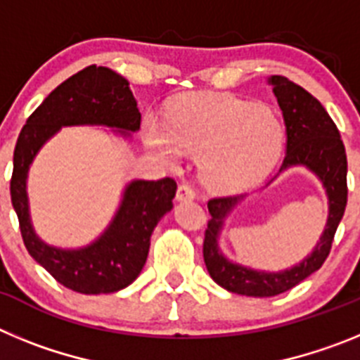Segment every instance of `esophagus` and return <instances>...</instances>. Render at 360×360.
Returning <instances> with one entry per match:
<instances>
[{"label":"esophagus","instance_id":"esophagus-1","mask_svg":"<svg viewBox=\"0 0 360 360\" xmlns=\"http://www.w3.org/2000/svg\"><path fill=\"white\" fill-rule=\"evenodd\" d=\"M195 198H196V195H195V191H193V187L187 186V184H182V186L178 187V191H176L178 202H193Z\"/></svg>","mask_w":360,"mask_h":360}]
</instances>
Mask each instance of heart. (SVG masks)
<instances>
[{
  "instance_id": "1",
  "label": "heart",
  "mask_w": 360,
  "mask_h": 360,
  "mask_svg": "<svg viewBox=\"0 0 360 360\" xmlns=\"http://www.w3.org/2000/svg\"><path fill=\"white\" fill-rule=\"evenodd\" d=\"M144 142L167 164L182 153L200 157L198 176L216 193H238L269 174L283 146V128L269 110L238 97H193L169 110L167 124L149 115Z\"/></svg>"
}]
</instances>
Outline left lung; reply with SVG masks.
Listing matches in <instances>:
<instances>
[{
    "label": "left lung",
    "instance_id": "left-lung-1",
    "mask_svg": "<svg viewBox=\"0 0 360 360\" xmlns=\"http://www.w3.org/2000/svg\"><path fill=\"white\" fill-rule=\"evenodd\" d=\"M266 82L272 86V91L278 98L285 120V131H287L285 160L274 178L290 167H304L310 171L321 182L328 200V218L319 241L310 254L288 269L270 272V270H257L232 262L225 256L219 245L225 219L238 207L241 200L247 198V195L211 200L207 203L211 219L203 240V262L207 266L209 276L219 287L232 294L249 295V297H272L283 294L319 270L332 249L333 236L345 216L346 200H348V187H346L348 162H346L345 144L326 110L321 106L316 97H311L307 90L288 81L287 77L270 75Z\"/></svg>",
    "mask_w": 360,
    "mask_h": 360
}]
</instances>
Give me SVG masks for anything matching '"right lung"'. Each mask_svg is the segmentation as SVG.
Wrapping results in <instances>:
<instances>
[{
  "label": "right lung",
  "instance_id": "1",
  "mask_svg": "<svg viewBox=\"0 0 360 360\" xmlns=\"http://www.w3.org/2000/svg\"><path fill=\"white\" fill-rule=\"evenodd\" d=\"M101 126L131 141L141 129V111L129 82L104 66H88L66 79L44 98L19 133L11 180L12 205L25 247L57 281L79 294H113L129 287L148 259L151 234L173 209V178H135L122 189L115 214L94 241L75 249L41 240L28 202V171L43 146L63 128Z\"/></svg>",
  "mask_w": 360,
  "mask_h": 360
}]
</instances>
